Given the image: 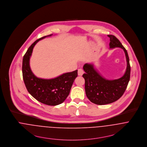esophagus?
Segmentation results:
<instances>
[{"instance_id":"obj_1","label":"esophagus","mask_w":147,"mask_h":147,"mask_svg":"<svg viewBox=\"0 0 147 147\" xmlns=\"http://www.w3.org/2000/svg\"><path fill=\"white\" fill-rule=\"evenodd\" d=\"M83 73H84V71H83V69H78V76H81L83 75Z\"/></svg>"}]
</instances>
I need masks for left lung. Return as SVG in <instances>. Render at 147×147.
<instances>
[{
    "mask_svg": "<svg viewBox=\"0 0 147 147\" xmlns=\"http://www.w3.org/2000/svg\"><path fill=\"white\" fill-rule=\"evenodd\" d=\"M110 38V49L119 47L123 49L127 61L125 74L120 78L108 80L103 78L91 64H85L83 77L85 80V91L87 97L97 105L111 104L118 100L124 94L130 78L131 67L127 52L119 40L113 35Z\"/></svg>",
    "mask_w": 147,
    "mask_h": 147,
    "instance_id": "1",
    "label": "left lung"
}]
</instances>
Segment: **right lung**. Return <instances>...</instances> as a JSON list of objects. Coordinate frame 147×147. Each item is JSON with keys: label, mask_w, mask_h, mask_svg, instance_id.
Masks as SVG:
<instances>
[{"label": "right lung", "mask_w": 147, "mask_h": 147, "mask_svg": "<svg viewBox=\"0 0 147 147\" xmlns=\"http://www.w3.org/2000/svg\"><path fill=\"white\" fill-rule=\"evenodd\" d=\"M52 34L45 36L34 42L24 56L22 60V76L27 90L38 101L55 106L63 102L70 93L78 70L66 73L52 79H42L36 77L30 67V58L36 43Z\"/></svg>", "instance_id": "obj_1"}]
</instances>
